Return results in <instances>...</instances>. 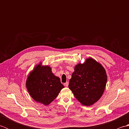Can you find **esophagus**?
Returning a JSON list of instances; mask_svg holds the SVG:
<instances>
[{
    "label": "esophagus",
    "mask_w": 129,
    "mask_h": 129,
    "mask_svg": "<svg viewBox=\"0 0 129 129\" xmlns=\"http://www.w3.org/2000/svg\"><path fill=\"white\" fill-rule=\"evenodd\" d=\"M68 85H69V83H68V82H67L66 83L64 84V86H65V87H68Z\"/></svg>",
    "instance_id": "esophagus-1"
}]
</instances>
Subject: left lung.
<instances>
[{"instance_id": "8db88e82", "label": "left lung", "mask_w": 129, "mask_h": 129, "mask_svg": "<svg viewBox=\"0 0 129 129\" xmlns=\"http://www.w3.org/2000/svg\"><path fill=\"white\" fill-rule=\"evenodd\" d=\"M106 82L107 75L103 65L89 57L83 64L79 63L75 67L69 87L82 105L90 106L102 96Z\"/></svg>"}]
</instances>
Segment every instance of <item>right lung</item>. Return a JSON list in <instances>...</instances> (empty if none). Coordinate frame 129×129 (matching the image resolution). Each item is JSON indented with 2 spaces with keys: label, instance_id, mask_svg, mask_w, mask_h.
<instances>
[{
  "label": "right lung",
  "instance_id": "1",
  "mask_svg": "<svg viewBox=\"0 0 129 129\" xmlns=\"http://www.w3.org/2000/svg\"><path fill=\"white\" fill-rule=\"evenodd\" d=\"M30 95L37 102L48 105L59 95L64 86L60 78L54 75L48 65H37L30 73L26 81Z\"/></svg>",
  "mask_w": 129,
  "mask_h": 129
}]
</instances>
